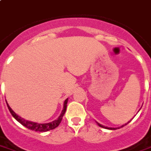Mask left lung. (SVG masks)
Listing matches in <instances>:
<instances>
[{"label": "left lung", "mask_w": 151, "mask_h": 151, "mask_svg": "<svg viewBox=\"0 0 151 151\" xmlns=\"http://www.w3.org/2000/svg\"><path fill=\"white\" fill-rule=\"evenodd\" d=\"M130 121H131V120H130ZM130 121H128V122H127V123H126V124H125L122 125V126H121V127H124V126H125V125H127V124H128V123H130ZM97 124L99 125L100 127H103V128L109 129V130H116V129H119V128H121V127H116V128H113V127H104V126H103V125L100 124H98V123H97Z\"/></svg>", "instance_id": "8db88e82"}]
</instances>
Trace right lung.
Masks as SVG:
<instances>
[{
  "mask_svg": "<svg viewBox=\"0 0 151 151\" xmlns=\"http://www.w3.org/2000/svg\"><path fill=\"white\" fill-rule=\"evenodd\" d=\"M68 98L64 101V108H63V110H62V112L61 114H60V116H59V117H58L57 120H55V121H52V122H50V123H47V124H37V123L31 122V121H26V120H24V119L21 118V116H19L17 114H15V113L14 112V111L11 108V107H10V106L8 105L7 101H6V103H7V107H8L9 111H10V112H11V115H12V116H13L19 123H21L23 126L26 127L27 128L30 129V130H35V131L45 132V131H48V130H53V129L56 128L57 127H58V125L60 124V123L61 122L62 118H63V116H64V114H65L66 109H67V104H68Z\"/></svg>",
  "mask_w": 151,
  "mask_h": 151,
  "instance_id": "obj_1",
  "label": "right lung"
}]
</instances>
